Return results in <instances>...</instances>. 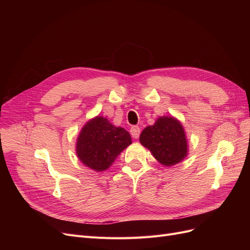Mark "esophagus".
Listing matches in <instances>:
<instances>
[{
  "label": "esophagus",
  "instance_id": "obj_1",
  "mask_svg": "<svg viewBox=\"0 0 250 250\" xmlns=\"http://www.w3.org/2000/svg\"><path fill=\"white\" fill-rule=\"evenodd\" d=\"M141 133V128L139 126H132L130 128V134L133 139H139Z\"/></svg>",
  "mask_w": 250,
  "mask_h": 250
}]
</instances>
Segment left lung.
<instances>
[{
    "instance_id": "obj_1",
    "label": "left lung",
    "mask_w": 250,
    "mask_h": 250,
    "mask_svg": "<svg viewBox=\"0 0 250 250\" xmlns=\"http://www.w3.org/2000/svg\"><path fill=\"white\" fill-rule=\"evenodd\" d=\"M140 142L165 166L181 162L187 156L188 144L184 128L176 119L161 117L140 135Z\"/></svg>"
}]
</instances>
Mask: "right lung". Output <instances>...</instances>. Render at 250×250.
<instances>
[{
    "label": "right lung",
    "instance_id": "add662e5",
    "mask_svg": "<svg viewBox=\"0 0 250 250\" xmlns=\"http://www.w3.org/2000/svg\"><path fill=\"white\" fill-rule=\"evenodd\" d=\"M130 144V134L124 128L115 127L103 117H96L82 128L76 151L83 164L100 172L111 166Z\"/></svg>",
    "mask_w": 250,
    "mask_h": 250
}]
</instances>
